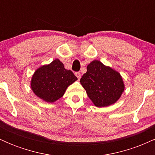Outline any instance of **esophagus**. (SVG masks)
I'll return each instance as SVG.
<instances>
[{
    "instance_id": "34e87169",
    "label": "esophagus",
    "mask_w": 155,
    "mask_h": 155,
    "mask_svg": "<svg viewBox=\"0 0 155 155\" xmlns=\"http://www.w3.org/2000/svg\"><path fill=\"white\" fill-rule=\"evenodd\" d=\"M75 75H76V77H77V79H81V74H80L79 72H76V73H75Z\"/></svg>"
}]
</instances>
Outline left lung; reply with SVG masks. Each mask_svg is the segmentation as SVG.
I'll use <instances>...</instances> for the list:
<instances>
[{"label": "left lung", "instance_id": "8db88e82", "mask_svg": "<svg viewBox=\"0 0 155 155\" xmlns=\"http://www.w3.org/2000/svg\"><path fill=\"white\" fill-rule=\"evenodd\" d=\"M80 82L97 107L115 104L124 90V84L120 73L97 60L87 65V72Z\"/></svg>", "mask_w": 155, "mask_h": 155}]
</instances>
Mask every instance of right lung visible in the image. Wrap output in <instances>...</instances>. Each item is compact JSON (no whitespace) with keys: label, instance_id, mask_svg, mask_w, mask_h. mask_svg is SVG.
I'll return each instance as SVG.
<instances>
[{"label":"right lung","instance_id":"obj_1","mask_svg":"<svg viewBox=\"0 0 155 155\" xmlns=\"http://www.w3.org/2000/svg\"><path fill=\"white\" fill-rule=\"evenodd\" d=\"M77 80L59 59L39 67L32 76L31 87L37 97L47 103H54L65 93L68 87Z\"/></svg>","mask_w":155,"mask_h":155}]
</instances>
